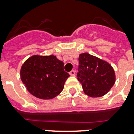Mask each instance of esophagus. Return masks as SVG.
Segmentation results:
<instances>
[{"mask_svg": "<svg viewBox=\"0 0 134 134\" xmlns=\"http://www.w3.org/2000/svg\"><path fill=\"white\" fill-rule=\"evenodd\" d=\"M69 74H70V76H74L76 75V72L74 70H71L70 72H69Z\"/></svg>", "mask_w": 134, "mask_h": 134, "instance_id": "obj_1", "label": "esophagus"}]
</instances>
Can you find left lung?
Segmentation results:
<instances>
[{"instance_id": "8db88e82", "label": "left lung", "mask_w": 134, "mask_h": 134, "mask_svg": "<svg viewBox=\"0 0 134 134\" xmlns=\"http://www.w3.org/2000/svg\"><path fill=\"white\" fill-rule=\"evenodd\" d=\"M79 81L86 95L91 98L105 96L115 83V70L107 61L83 53L79 56Z\"/></svg>"}]
</instances>
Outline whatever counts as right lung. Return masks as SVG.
Here are the masks:
<instances>
[{"instance_id": "right-lung-1", "label": "right lung", "mask_w": 134, "mask_h": 134, "mask_svg": "<svg viewBox=\"0 0 134 134\" xmlns=\"http://www.w3.org/2000/svg\"><path fill=\"white\" fill-rule=\"evenodd\" d=\"M20 76L31 94L49 100L62 92L69 74L64 71V63L56 56L34 55L22 65Z\"/></svg>"}]
</instances>
